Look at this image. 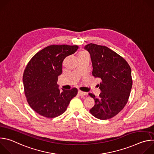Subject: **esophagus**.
<instances>
[{
  "label": "esophagus",
  "instance_id": "1",
  "mask_svg": "<svg viewBox=\"0 0 154 154\" xmlns=\"http://www.w3.org/2000/svg\"><path fill=\"white\" fill-rule=\"evenodd\" d=\"M78 94H79L80 96H84V95H86V93L83 92V91H80V90H79V91H78Z\"/></svg>",
  "mask_w": 154,
  "mask_h": 154
}]
</instances>
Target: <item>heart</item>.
<instances>
[{
	"instance_id": "1",
	"label": "heart",
	"mask_w": 154,
	"mask_h": 154,
	"mask_svg": "<svg viewBox=\"0 0 154 154\" xmlns=\"http://www.w3.org/2000/svg\"><path fill=\"white\" fill-rule=\"evenodd\" d=\"M85 53H87V52H85V51H82V52H80L79 53V54H85Z\"/></svg>"
}]
</instances>
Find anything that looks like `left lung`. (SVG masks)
Wrapping results in <instances>:
<instances>
[{"instance_id":"left-lung-1","label":"left lung","mask_w":154,"mask_h":154,"mask_svg":"<svg viewBox=\"0 0 154 154\" xmlns=\"http://www.w3.org/2000/svg\"><path fill=\"white\" fill-rule=\"evenodd\" d=\"M85 49L91 56L93 75L101 79L99 97L96 98L94 94L89 93L95 101L90 112L97 119H110L128 102L133 82L131 68L123 57L106 46L90 43Z\"/></svg>"}]
</instances>
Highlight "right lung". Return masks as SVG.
I'll return each mask as SVG.
<instances>
[{
	"label": "right lung",
	"instance_id": "1",
	"mask_svg": "<svg viewBox=\"0 0 154 154\" xmlns=\"http://www.w3.org/2000/svg\"><path fill=\"white\" fill-rule=\"evenodd\" d=\"M76 45H51L37 52L29 61L23 74L25 96L30 106L39 115L54 118L63 114L77 89L63 90L57 85L64 59L73 54Z\"/></svg>",
	"mask_w": 154,
	"mask_h": 154
}]
</instances>
